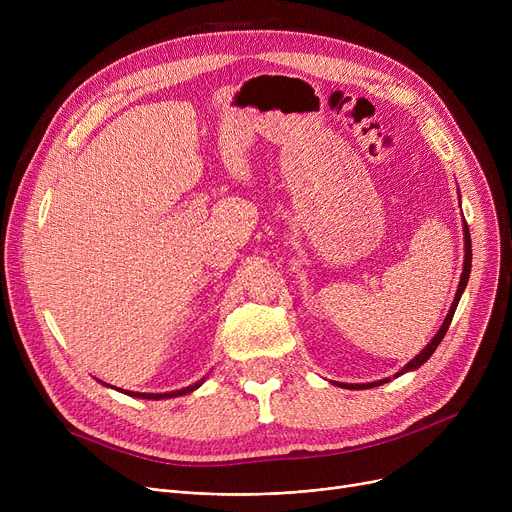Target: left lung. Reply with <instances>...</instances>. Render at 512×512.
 Segmentation results:
<instances>
[{
  "label": "left lung",
  "mask_w": 512,
  "mask_h": 512,
  "mask_svg": "<svg viewBox=\"0 0 512 512\" xmlns=\"http://www.w3.org/2000/svg\"><path fill=\"white\" fill-rule=\"evenodd\" d=\"M469 274H471V234H469V228H467V224H465V267H463V276H461V282H459V290H456V297H454V301H452V307H450V311H448V315H446V319H444V324H442V328H440V332L434 336V340L429 342L423 351L411 361V363H407L405 367H402V371H398L396 373V378L398 375H402V373H407V371H411V369H417V367H421L429 357L434 355V351L438 348V344L442 342V338L446 336V332H448V328H450V321H452V315H454V311H456V305H459V301H461V294H463V290H465V286H467V280H469ZM384 382H388V380H380V382H373V384H353V386H348V384H338V386H344V388H357V390H363V388H375V386H382Z\"/></svg>",
  "instance_id": "1"
}]
</instances>
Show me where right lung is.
Wrapping results in <instances>:
<instances>
[{"label": "right lung", "mask_w": 512, "mask_h": 512, "mask_svg": "<svg viewBox=\"0 0 512 512\" xmlns=\"http://www.w3.org/2000/svg\"><path fill=\"white\" fill-rule=\"evenodd\" d=\"M201 382H197L195 386H188V388H182V390H174V392H166V394H145V392H126L130 396H137V398H151V400H159V398H172V396H182V394H188L193 392L195 388H199Z\"/></svg>", "instance_id": "right-lung-1"}]
</instances>
